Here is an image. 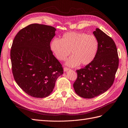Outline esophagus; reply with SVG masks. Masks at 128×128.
I'll return each instance as SVG.
<instances>
[{
  "mask_svg": "<svg viewBox=\"0 0 128 128\" xmlns=\"http://www.w3.org/2000/svg\"><path fill=\"white\" fill-rule=\"evenodd\" d=\"M69 68H68V67H64V72H66L67 70H69Z\"/></svg>",
  "mask_w": 128,
  "mask_h": 128,
  "instance_id": "34e87169",
  "label": "esophagus"
}]
</instances>
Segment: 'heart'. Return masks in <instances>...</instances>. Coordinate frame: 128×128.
Listing matches in <instances>:
<instances>
[{
    "label": "heart",
    "mask_w": 128,
    "mask_h": 128,
    "mask_svg": "<svg viewBox=\"0 0 128 128\" xmlns=\"http://www.w3.org/2000/svg\"><path fill=\"white\" fill-rule=\"evenodd\" d=\"M98 40L93 34L84 32H68L61 39L55 38L51 43V49L58 60H64L71 51L72 56L66 64L70 67L88 65L94 59L98 48Z\"/></svg>",
    "instance_id": "1"
}]
</instances>
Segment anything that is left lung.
<instances>
[{"instance_id": "1", "label": "left lung", "mask_w": 128, "mask_h": 128, "mask_svg": "<svg viewBox=\"0 0 128 128\" xmlns=\"http://www.w3.org/2000/svg\"><path fill=\"white\" fill-rule=\"evenodd\" d=\"M98 40L94 59L83 68L77 70L73 86L80 97L91 99L101 94L113 85L119 59L115 42L99 28L94 32Z\"/></svg>"}]
</instances>
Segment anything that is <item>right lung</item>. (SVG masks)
Segmentation results:
<instances>
[{"label": "right lung", "mask_w": 128, "mask_h": 128, "mask_svg": "<svg viewBox=\"0 0 128 128\" xmlns=\"http://www.w3.org/2000/svg\"><path fill=\"white\" fill-rule=\"evenodd\" d=\"M56 30L50 26L32 24L19 31L13 41L10 60L14 78L32 97L48 96L63 74L62 64L50 47Z\"/></svg>", "instance_id": "add662e5"}]
</instances>
